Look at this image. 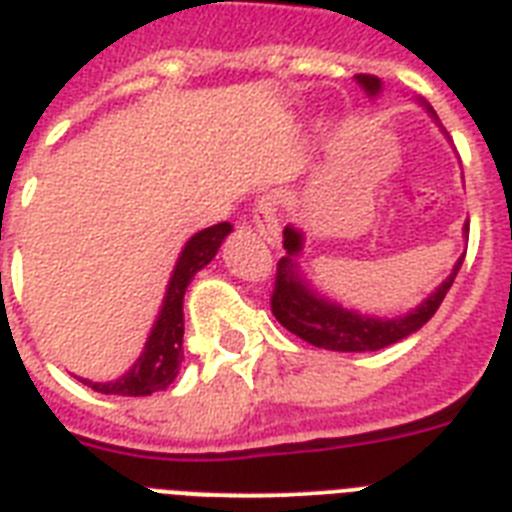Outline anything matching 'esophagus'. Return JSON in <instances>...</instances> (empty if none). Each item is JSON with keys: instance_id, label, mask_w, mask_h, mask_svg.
I'll list each match as a JSON object with an SVG mask.
<instances>
[{"instance_id": "1", "label": "esophagus", "mask_w": 512, "mask_h": 512, "mask_svg": "<svg viewBox=\"0 0 512 512\" xmlns=\"http://www.w3.org/2000/svg\"><path fill=\"white\" fill-rule=\"evenodd\" d=\"M252 223L268 244L281 242V226H278V207L273 197H260L252 207Z\"/></svg>"}]
</instances>
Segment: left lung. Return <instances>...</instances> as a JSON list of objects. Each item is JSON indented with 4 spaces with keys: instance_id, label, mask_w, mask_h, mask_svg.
<instances>
[{
    "instance_id": "1",
    "label": "left lung",
    "mask_w": 512,
    "mask_h": 512,
    "mask_svg": "<svg viewBox=\"0 0 512 512\" xmlns=\"http://www.w3.org/2000/svg\"><path fill=\"white\" fill-rule=\"evenodd\" d=\"M355 78L371 97H376L381 91V81L376 76L360 73ZM426 110L436 118V112L429 105H426ZM284 249L286 257L278 260L276 284H273V294H270V310H273L276 321L286 331H292L294 336L305 339L313 347L331 352L384 350L389 344L415 334L423 323H429L434 318L442 299L450 292L452 281L458 276L465 257H460L450 276L442 281V286L429 299H423L415 310H410L407 315H397V318H373V315H360L357 310L336 305V302L321 297L313 286L307 284L297 265V255L302 252V234L297 228H284Z\"/></svg>"
}]
</instances>
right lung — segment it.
I'll use <instances>...</instances> for the list:
<instances>
[{"instance_id":"add662e5","label":"right lung","mask_w":512,"mask_h":512,"mask_svg":"<svg viewBox=\"0 0 512 512\" xmlns=\"http://www.w3.org/2000/svg\"><path fill=\"white\" fill-rule=\"evenodd\" d=\"M231 234V223H218L205 231H199L186 242L184 252L178 257L176 270L170 276L168 292L162 299V310L157 315L152 334H149L144 352L139 355L128 373L115 381L97 384L89 378H81L83 384L91 386L94 392L118 394V397H147V394L162 392L173 384L178 376L181 360H184V294L197 270L205 268L218 255L223 239Z\"/></svg>"}]
</instances>
